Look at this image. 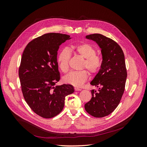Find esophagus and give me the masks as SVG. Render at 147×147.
Listing matches in <instances>:
<instances>
[{
    "label": "esophagus",
    "instance_id": "esophagus-1",
    "mask_svg": "<svg viewBox=\"0 0 147 147\" xmlns=\"http://www.w3.org/2000/svg\"><path fill=\"white\" fill-rule=\"evenodd\" d=\"M74 89H75V91H81L82 90L80 88H77V87H75Z\"/></svg>",
    "mask_w": 147,
    "mask_h": 147
}]
</instances>
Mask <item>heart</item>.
Masks as SVG:
<instances>
[{
    "mask_svg": "<svg viewBox=\"0 0 147 147\" xmlns=\"http://www.w3.org/2000/svg\"><path fill=\"white\" fill-rule=\"evenodd\" d=\"M74 49L83 57L85 58L83 67H86L92 74L98 72L101 68L102 59L100 56L96 54L95 48L90 44L82 43L74 46ZM70 52L67 48L60 50L57 57V63L59 69L63 72L69 70V61ZM88 78V72L86 70H73L64 77L65 83L71 84L75 86H80Z\"/></svg>",
    "mask_w": 147,
    "mask_h": 147,
    "instance_id": "heart-1",
    "label": "heart"
}]
</instances>
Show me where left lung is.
<instances>
[{
    "mask_svg": "<svg viewBox=\"0 0 147 147\" xmlns=\"http://www.w3.org/2000/svg\"><path fill=\"white\" fill-rule=\"evenodd\" d=\"M86 38L96 42L100 48L102 64L90 83L99 87V90H91L92 97L84 109L92 117L102 118L117 107L124 91L127 78L124 55L116 42L103 35L90 34Z\"/></svg>",
    "mask_w": 147,
    "mask_h": 147,
    "instance_id": "left-lung-1",
    "label": "left lung"
}]
</instances>
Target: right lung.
Masks as SVG:
<instances>
[{
	"instance_id": "add662e5",
	"label": "right lung",
	"mask_w": 147,
	"mask_h": 147,
	"mask_svg": "<svg viewBox=\"0 0 147 147\" xmlns=\"http://www.w3.org/2000/svg\"><path fill=\"white\" fill-rule=\"evenodd\" d=\"M70 38L66 34H45L30 41L22 55L19 77L24 98L33 112L44 118L58 115L65 96L74 92L71 84L55 86L60 80L57 51Z\"/></svg>"
}]
</instances>
